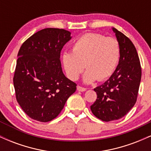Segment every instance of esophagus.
<instances>
[{
  "mask_svg": "<svg viewBox=\"0 0 151 151\" xmlns=\"http://www.w3.org/2000/svg\"><path fill=\"white\" fill-rule=\"evenodd\" d=\"M77 90L79 91H85L86 90V88L82 87V86H77Z\"/></svg>",
  "mask_w": 151,
  "mask_h": 151,
  "instance_id": "obj_1",
  "label": "esophagus"
}]
</instances>
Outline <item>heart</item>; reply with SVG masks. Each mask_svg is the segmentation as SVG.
<instances>
[{
	"label": "heart",
	"mask_w": 151,
	"mask_h": 151,
	"mask_svg": "<svg viewBox=\"0 0 151 151\" xmlns=\"http://www.w3.org/2000/svg\"><path fill=\"white\" fill-rule=\"evenodd\" d=\"M120 56V45L116 38L89 32L74 41L72 52L64 53L62 61L70 79L77 80L86 67L83 80L91 83L110 77L116 69Z\"/></svg>",
	"instance_id": "1"
}]
</instances>
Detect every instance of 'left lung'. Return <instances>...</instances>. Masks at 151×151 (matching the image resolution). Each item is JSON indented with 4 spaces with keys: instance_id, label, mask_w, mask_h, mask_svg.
I'll use <instances>...</instances> for the list:
<instances>
[{
    "instance_id": "8db88e82",
    "label": "left lung",
    "mask_w": 151,
    "mask_h": 151,
    "mask_svg": "<svg viewBox=\"0 0 151 151\" xmlns=\"http://www.w3.org/2000/svg\"><path fill=\"white\" fill-rule=\"evenodd\" d=\"M112 30L120 45V60L108 80L93 89L97 99L91 106L93 115L106 122L121 119L133 108L141 79V63L134 45L120 31Z\"/></svg>"
}]
</instances>
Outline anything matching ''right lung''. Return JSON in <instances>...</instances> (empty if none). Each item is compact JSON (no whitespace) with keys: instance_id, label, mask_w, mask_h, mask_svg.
Returning <instances> with one entry per match:
<instances>
[{"instance_id":"1","label":"right lung","mask_w":151,"mask_h":151,"mask_svg":"<svg viewBox=\"0 0 151 151\" xmlns=\"http://www.w3.org/2000/svg\"><path fill=\"white\" fill-rule=\"evenodd\" d=\"M64 29L45 28L22 43L18 54L13 84L17 101L31 119L48 122L63 109L77 84L63 74L60 52L70 40Z\"/></svg>"}]
</instances>
